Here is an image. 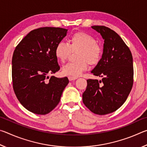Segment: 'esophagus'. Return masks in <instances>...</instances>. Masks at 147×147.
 Returning <instances> with one entry per match:
<instances>
[{
  "label": "esophagus",
  "mask_w": 147,
  "mask_h": 147,
  "mask_svg": "<svg viewBox=\"0 0 147 147\" xmlns=\"http://www.w3.org/2000/svg\"><path fill=\"white\" fill-rule=\"evenodd\" d=\"M68 78H69V81L74 80L77 79V78H76V77H73V76H69Z\"/></svg>",
  "instance_id": "34e87169"
}]
</instances>
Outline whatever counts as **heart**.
I'll list each match as a JSON object with an SVG mask.
<instances>
[{
  "instance_id": "b5f03b06",
  "label": "heart",
  "mask_w": 147,
  "mask_h": 147,
  "mask_svg": "<svg viewBox=\"0 0 147 147\" xmlns=\"http://www.w3.org/2000/svg\"><path fill=\"white\" fill-rule=\"evenodd\" d=\"M76 53V61L69 62L62 67V73L67 76L78 77L88 68L89 63L95 65L100 60L102 49L93 36L84 32H77L69 38V43L60 41L56 45L54 53L61 62L66 60L71 52Z\"/></svg>"
}]
</instances>
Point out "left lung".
Masks as SVG:
<instances>
[{
	"instance_id": "obj_1",
	"label": "left lung",
	"mask_w": 147,
	"mask_h": 147,
	"mask_svg": "<svg viewBox=\"0 0 147 147\" xmlns=\"http://www.w3.org/2000/svg\"><path fill=\"white\" fill-rule=\"evenodd\" d=\"M91 28L104 40L102 58L91 71L102 80H87L82 98L89 110L102 115L116 111L128 98L134 82L133 58L128 46L115 31L104 26Z\"/></svg>"
}]
</instances>
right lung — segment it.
<instances>
[{
  "label": "right lung",
  "mask_w": 147,
  "mask_h": 147,
  "mask_svg": "<svg viewBox=\"0 0 147 147\" xmlns=\"http://www.w3.org/2000/svg\"><path fill=\"white\" fill-rule=\"evenodd\" d=\"M68 30L42 27L32 30L17 45L12 57V82L15 94L28 111L45 115L56 108L69 83L67 77L49 75L59 70L54 53L56 45Z\"/></svg>",
  "instance_id": "1"
}]
</instances>
